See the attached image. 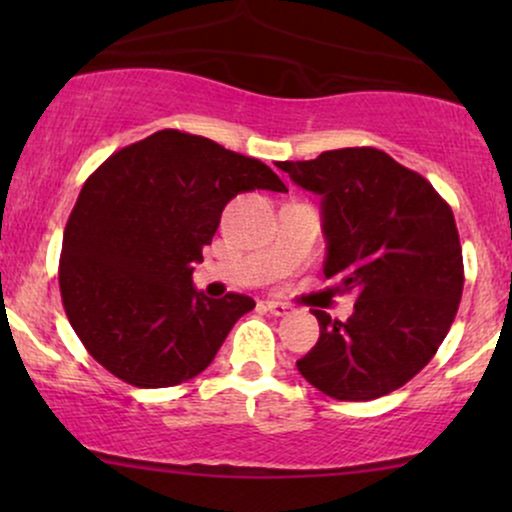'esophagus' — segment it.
I'll return each instance as SVG.
<instances>
[{
	"mask_svg": "<svg viewBox=\"0 0 512 512\" xmlns=\"http://www.w3.org/2000/svg\"><path fill=\"white\" fill-rule=\"evenodd\" d=\"M264 308H267L272 315H286L291 310V305L279 303V301H267V303H264Z\"/></svg>",
	"mask_w": 512,
	"mask_h": 512,
	"instance_id": "esophagus-1",
	"label": "esophagus"
}]
</instances>
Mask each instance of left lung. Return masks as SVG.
I'll return each instance as SVG.
<instances>
[{
  "instance_id": "left-lung-1",
  "label": "left lung",
  "mask_w": 512,
  "mask_h": 512,
  "mask_svg": "<svg viewBox=\"0 0 512 512\" xmlns=\"http://www.w3.org/2000/svg\"><path fill=\"white\" fill-rule=\"evenodd\" d=\"M276 166L322 197L325 276L356 296L344 322L313 310L320 339L296 366L342 402L390 395L436 356L457 315L464 264L450 204L373 146Z\"/></svg>"
}]
</instances>
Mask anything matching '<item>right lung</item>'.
<instances>
[{
	"label": "right lung",
	"instance_id": "1",
	"mask_svg": "<svg viewBox=\"0 0 512 512\" xmlns=\"http://www.w3.org/2000/svg\"><path fill=\"white\" fill-rule=\"evenodd\" d=\"M286 192L272 168L161 129L115 151L81 187L62 238L64 313L86 351L134 387H173L214 361L250 296L192 286L238 192Z\"/></svg>",
	"mask_w": 512,
	"mask_h": 512
}]
</instances>
